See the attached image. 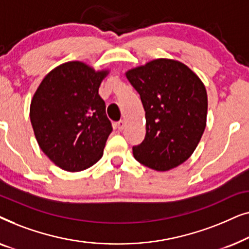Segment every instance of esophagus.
I'll list each match as a JSON object with an SVG mask.
<instances>
[{"label": "esophagus", "mask_w": 249, "mask_h": 249, "mask_svg": "<svg viewBox=\"0 0 249 249\" xmlns=\"http://www.w3.org/2000/svg\"><path fill=\"white\" fill-rule=\"evenodd\" d=\"M124 127H125V124H124V120H120L119 122H117V128H118L120 131L124 130Z\"/></svg>", "instance_id": "esophagus-1"}]
</instances>
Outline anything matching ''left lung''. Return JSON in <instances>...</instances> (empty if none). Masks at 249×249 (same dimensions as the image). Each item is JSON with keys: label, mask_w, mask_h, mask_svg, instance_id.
<instances>
[{"label": "left lung", "mask_w": 249, "mask_h": 249, "mask_svg": "<svg viewBox=\"0 0 249 249\" xmlns=\"http://www.w3.org/2000/svg\"><path fill=\"white\" fill-rule=\"evenodd\" d=\"M125 77L141 95L146 135L132 147L134 158L156 171H169L187 161L206 127L207 94L202 80L186 64L156 59Z\"/></svg>", "instance_id": "obj_1"}]
</instances>
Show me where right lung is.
Listing matches in <instances>:
<instances>
[{
  "label": "right lung",
  "mask_w": 249,
  "mask_h": 249,
  "mask_svg": "<svg viewBox=\"0 0 249 249\" xmlns=\"http://www.w3.org/2000/svg\"><path fill=\"white\" fill-rule=\"evenodd\" d=\"M107 74L70 61L50 71L34 94L30 121L37 142L66 171L90 168L103 155L112 125L98 88Z\"/></svg>",
  "instance_id": "add662e5"
}]
</instances>
